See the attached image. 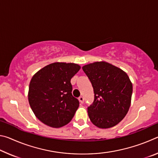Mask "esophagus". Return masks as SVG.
I'll return each mask as SVG.
<instances>
[{"instance_id":"esophagus-1","label":"esophagus","mask_w":158,"mask_h":158,"mask_svg":"<svg viewBox=\"0 0 158 158\" xmlns=\"http://www.w3.org/2000/svg\"><path fill=\"white\" fill-rule=\"evenodd\" d=\"M79 100L80 102L83 104V103H84V98L82 97V96H80V97L79 98Z\"/></svg>"}]
</instances>
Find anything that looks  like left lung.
I'll list each match as a JSON object with an SVG mask.
<instances>
[{"label":"left lung","mask_w":158,"mask_h":158,"mask_svg":"<svg viewBox=\"0 0 158 158\" xmlns=\"http://www.w3.org/2000/svg\"><path fill=\"white\" fill-rule=\"evenodd\" d=\"M91 82L94 101L88 107L90 121L99 128H109L124 118L130 106L132 84L123 70L101 61L82 67Z\"/></svg>","instance_id":"left-lung-1"}]
</instances>
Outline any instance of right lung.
Segmentation results:
<instances>
[{
    "mask_svg": "<svg viewBox=\"0 0 158 158\" xmlns=\"http://www.w3.org/2000/svg\"><path fill=\"white\" fill-rule=\"evenodd\" d=\"M81 68L75 63H53L32 77L28 102L40 121L52 127H60L71 121L79 106L72 94L70 80Z\"/></svg>",
    "mask_w": 158,
    "mask_h": 158,
    "instance_id": "add662e5",
    "label": "right lung"
}]
</instances>
